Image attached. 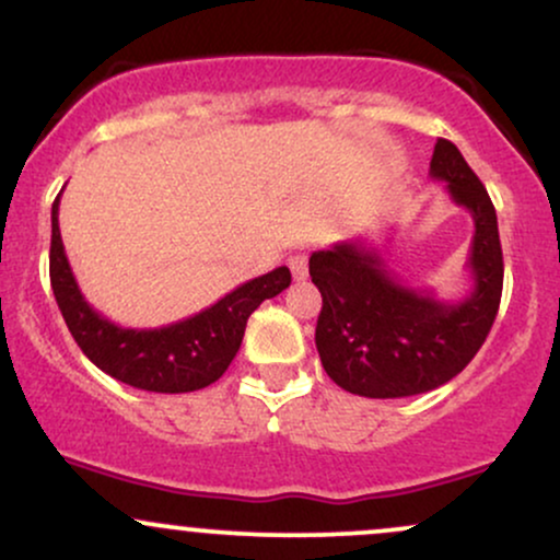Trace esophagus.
Segmentation results:
<instances>
[{"mask_svg": "<svg viewBox=\"0 0 560 560\" xmlns=\"http://www.w3.org/2000/svg\"><path fill=\"white\" fill-rule=\"evenodd\" d=\"M288 267H291V272H293L295 280H306V275H308V257H306V254H293V257L288 259Z\"/></svg>", "mask_w": 560, "mask_h": 560, "instance_id": "34e87169", "label": "esophagus"}]
</instances>
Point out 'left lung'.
<instances>
[{
	"label": "left lung",
	"instance_id": "8db88e82",
	"mask_svg": "<svg viewBox=\"0 0 560 560\" xmlns=\"http://www.w3.org/2000/svg\"><path fill=\"white\" fill-rule=\"evenodd\" d=\"M431 176L475 223L472 291L465 299L448 303L405 285L363 241H342L308 259L322 293L316 350L327 376L350 395L395 399L436 389L472 361L499 314L503 254L491 197L448 140H436Z\"/></svg>",
	"mask_w": 560,
	"mask_h": 560
}]
</instances>
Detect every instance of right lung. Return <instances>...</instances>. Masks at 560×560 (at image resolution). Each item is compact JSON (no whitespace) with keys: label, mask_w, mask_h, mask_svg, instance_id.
<instances>
[{"label":"right lung","mask_w":560,"mask_h":560,"mask_svg":"<svg viewBox=\"0 0 560 560\" xmlns=\"http://www.w3.org/2000/svg\"><path fill=\"white\" fill-rule=\"evenodd\" d=\"M48 272L59 312L82 353L116 382L161 395L197 392L218 382L238 353L254 308L291 285V269L278 267L189 319L155 329L119 327L90 306L74 280L59 233V197L51 207Z\"/></svg>","instance_id":"add662e5"}]
</instances>
